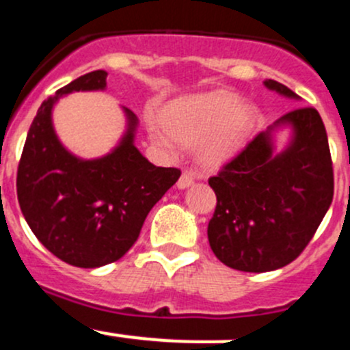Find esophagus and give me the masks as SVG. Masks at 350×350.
<instances>
[{
    "label": "esophagus",
    "mask_w": 350,
    "mask_h": 350,
    "mask_svg": "<svg viewBox=\"0 0 350 350\" xmlns=\"http://www.w3.org/2000/svg\"><path fill=\"white\" fill-rule=\"evenodd\" d=\"M195 183V179H193V174L189 171H185L181 174V178L178 179V188L179 189H185V188H189V186Z\"/></svg>",
    "instance_id": "esophagus-1"
}]
</instances>
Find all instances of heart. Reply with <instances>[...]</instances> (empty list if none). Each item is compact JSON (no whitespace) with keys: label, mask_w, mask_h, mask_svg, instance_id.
Segmentation results:
<instances>
[{"label":"heart","mask_w":350,"mask_h":350,"mask_svg":"<svg viewBox=\"0 0 350 350\" xmlns=\"http://www.w3.org/2000/svg\"><path fill=\"white\" fill-rule=\"evenodd\" d=\"M258 120L256 106L243 103L236 92L212 90L169 104L162 111L164 126L152 123L150 135L167 150L200 144V161L219 167L243 148Z\"/></svg>","instance_id":"b5f03b06"}]
</instances>
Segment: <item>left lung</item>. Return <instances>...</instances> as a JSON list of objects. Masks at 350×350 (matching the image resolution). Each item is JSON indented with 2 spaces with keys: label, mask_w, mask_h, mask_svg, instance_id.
I'll list each match as a JSON object with an SVG mask.
<instances>
[{
  "label": "left lung",
  "mask_w": 350,
  "mask_h": 350,
  "mask_svg": "<svg viewBox=\"0 0 350 350\" xmlns=\"http://www.w3.org/2000/svg\"><path fill=\"white\" fill-rule=\"evenodd\" d=\"M270 90L297 99L275 80ZM291 124L293 142L273 155L271 130ZM217 206L208 243L224 265L241 272H270L296 260L334 200V165L325 124L314 107H297L256 135L208 179Z\"/></svg>",
  "instance_id": "8db88e82"
}]
</instances>
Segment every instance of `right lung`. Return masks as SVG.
Returning <instances> with one entry per match:
<instances>
[{"label":"right lung","instance_id":"obj_1","mask_svg":"<svg viewBox=\"0 0 350 350\" xmlns=\"http://www.w3.org/2000/svg\"><path fill=\"white\" fill-rule=\"evenodd\" d=\"M107 73L90 71L40 104L16 171V195L37 239L59 260L97 269L120 260L140 236L152 206L181 176L157 167L133 145L137 116L124 109L128 131L106 157L81 161L54 133L51 111L61 96L106 89Z\"/></svg>","mask_w":350,"mask_h":350}]
</instances>
